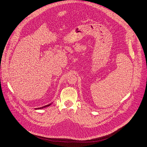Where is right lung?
Here are the masks:
<instances>
[{
    "label": "right lung",
    "mask_w": 147,
    "mask_h": 147,
    "mask_svg": "<svg viewBox=\"0 0 147 147\" xmlns=\"http://www.w3.org/2000/svg\"><path fill=\"white\" fill-rule=\"evenodd\" d=\"M51 105V104H50L47 105H45V106H43V107H40V108H36V110H39V109H42V108H45V107H49V106H50Z\"/></svg>",
    "instance_id": "right-lung-1"
}]
</instances>
